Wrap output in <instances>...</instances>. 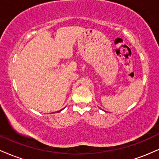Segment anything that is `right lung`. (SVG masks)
Masks as SVG:
<instances>
[{
	"label": "right lung",
	"instance_id": "1",
	"mask_svg": "<svg viewBox=\"0 0 159 159\" xmlns=\"http://www.w3.org/2000/svg\"><path fill=\"white\" fill-rule=\"evenodd\" d=\"M62 110H63V109H62ZM62 110H61V111H57V112H60V111H61Z\"/></svg>",
	"mask_w": 159,
	"mask_h": 159
}]
</instances>
